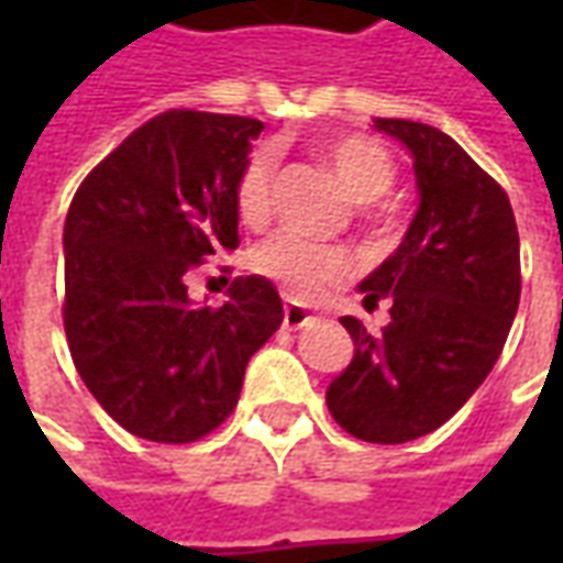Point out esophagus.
Instances as JSON below:
<instances>
[{
  "mask_svg": "<svg viewBox=\"0 0 563 563\" xmlns=\"http://www.w3.org/2000/svg\"><path fill=\"white\" fill-rule=\"evenodd\" d=\"M313 319L317 317H313L305 305H298V301H286V307H283V325H286V329H305Z\"/></svg>",
  "mask_w": 563,
  "mask_h": 563,
  "instance_id": "1",
  "label": "esophagus"
}]
</instances>
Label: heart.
<instances>
[{
	"label": "heart",
	"mask_w": 563,
	"mask_h": 563,
	"mask_svg": "<svg viewBox=\"0 0 563 563\" xmlns=\"http://www.w3.org/2000/svg\"><path fill=\"white\" fill-rule=\"evenodd\" d=\"M322 156L331 165V172L338 174L343 189L362 205L386 196L395 180L391 156L377 141L365 139V135H343V139L329 141V144H322ZM274 165H277L274 150H253L241 168L238 186H234L238 210L253 225L268 220ZM253 268L274 283H280L283 292L295 295V298H317L353 271V258L341 246L319 244V241H307L301 234L283 232L274 234L253 253Z\"/></svg>",
	"instance_id": "b5f03b06"
}]
</instances>
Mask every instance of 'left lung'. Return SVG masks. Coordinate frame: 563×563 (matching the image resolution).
<instances>
[{
    "mask_svg": "<svg viewBox=\"0 0 563 563\" xmlns=\"http://www.w3.org/2000/svg\"><path fill=\"white\" fill-rule=\"evenodd\" d=\"M374 129L410 150L419 208L358 283L365 310L389 301V325L341 317L355 353L325 404L358 440L407 443L459 413L495 367L519 310V229L507 192L446 132L386 117Z\"/></svg>",
    "mask_w": 563,
    "mask_h": 563,
    "instance_id": "1",
    "label": "left lung"
}]
</instances>
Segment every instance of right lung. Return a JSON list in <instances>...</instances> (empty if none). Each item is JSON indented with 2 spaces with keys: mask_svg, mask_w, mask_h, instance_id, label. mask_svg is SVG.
<instances>
[{
  "mask_svg": "<svg viewBox=\"0 0 563 563\" xmlns=\"http://www.w3.org/2000/svg\"><path fill=\"white\" fill-rule=\"evenodd\" d=\"M262 120L165 111L135 129L71 198L66 338L80 379L129 434L192 443L232 413L246 362L283 322L268 277H238L222 307L186 274L238 246L234 186Z\"/></svg>",
  "mask_w": 563,
  "mask_h": 563,
  "instance_id": "add662e5",
  "label": "right lung"
}]
</instances>
